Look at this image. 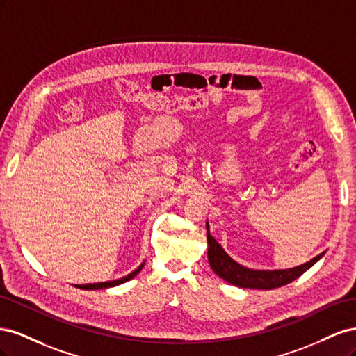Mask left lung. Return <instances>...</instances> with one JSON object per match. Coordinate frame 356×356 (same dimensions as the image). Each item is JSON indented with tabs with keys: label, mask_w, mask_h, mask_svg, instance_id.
I'll return each mask as SVG.
<instances>
[{
	"label": "left lung",
	"mask_w": 356,
	"mask_h": 356,
	"mask_svg": "<svg viewBox=\"0 0 356 356\" xmlns=\"http://www.w3.org/2000/svg\"><path fill=\"white\" fill-rule=\"evenodd\" d=\"M207 229L209 245L208 260L212 270L220 277H222L224 281H227L229 284L239 288L273 289L277 286L286 285L289 282H293L298 276L303 275L307 268H310L322 255H324V252H322L305 264L294 268H285V270H251V268H246L232 260V258L224 252L218 242L211 236L209 225H207Z\"/></svg>",
	"instance_id": "obj_1"
}]
</instances>
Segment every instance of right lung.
Instances as JSON below:
<instances>
[{
  "instance_id": "right-lung-1",
  "label": "right lung",
  "mask_w": 356,
  "mask_h": 356,
  "mask_svg": "<svg viewBox=\"0 0 356 356\" xmlns=\"http://www.w3.org/2000/svg\"><path fill=\"white\" fill-rule=\"evenodd\" d=\"M141 268H143V264L139 266L135 272H132L131 275H127V276H124V277H122V279H118V281H111V282H99V284H89V285H77V286H79V288H81V289H102V288L115 286V285H120V284H123V282L129 281V279H132L134 276H136L139 272H141Z\"/></svg>"
}]
</instances>
